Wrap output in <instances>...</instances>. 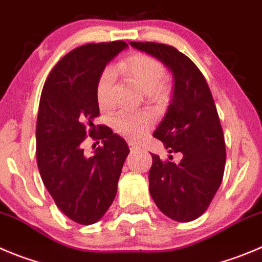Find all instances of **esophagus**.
Segmentation results:
<instances>
[{
    "mask_svg": "<svg viewBox=\"0 0 262 262\" xmlns=\"http://www.w3.org/2000/svg\"><path fill=\"white\" fill-rule=\"evenodd\" d=\"M128 146H129V150H131V151H135V150H138V149H139L138 144L133 143V141H128Z\"/></svg>",
    "mask_w": 262,
    "mask_h": 262,
    "instance_id": "1",
    "label": "esophagus"
}]
</instances>
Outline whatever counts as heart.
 <instances>
[{"label":"heart","instance_id":"obj_1","mask_svg":"<svg viewBox=\"0 0 262 262\" xmlns=\"http://www.w3.org/2000/svg\"><path fill=\"white\" fill-rule=\"evenodd\" d=\"M118 69L124 77L149 95H157L163 90L166 69L156 58L146 54H133L119 61ZM113 71L105 68L96 83V99L101 108L111 105V90ZM151 118L145 112H118L112 117V126L119 135L138 140L150 126Z\"/></svg>","mask_w":262,"mask_h":262}]
</instances>
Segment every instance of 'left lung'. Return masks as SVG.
Instances as JSON below:
<instances>
[{
    "label": "left lung",
    "instance_id": "8db88e82",
    "mask_svg": "<svg viewBox=\"0 0 262 262\" xmlns=\"http://www.w3.org/2000/svg\"><path fill=\"white\" fill-rule=\"evenodd\" d=\"M129 43L166 64L175 77L173 99L153 136L183 158L175 163L150 153L149 191L164 215L193 221L208 208L225 170V141L212 94L198 67L173 46Z\"/></svg>",
    "mask_w": 262,
    "mask_h": 262
}]
</instances>
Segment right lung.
<instances>
[{
    "mask_svg": "<svg viewBox=\"0 0 262 262\" xmlns=\"http://www.w3.org/2000/svg\"><path fill=\"white\" fill-rule=\"evenodd\" d=\"M123 41L87 43L72 50L43 84L36 128L37 164L59 210L81 225L100 220L113 203L129 149L99 117L96 83L106 63L126 49ZM101 140L96 154L83 151L86 135ZM99 144V141H98Z\"/></svg>",
    "mask_w": 262,
    "mask_h": 262,
    "instance_id": "right-lung-1",
    "label": "right lung"
}]
</instances>
